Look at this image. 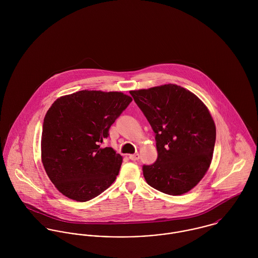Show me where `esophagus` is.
<instances>
[{
    "label": "esophagus",
    "mask_w": 258,
    "mask_h": 258,
    "mask_svg": "<svg viewBox=\"0 0 258 258\" xmlns=\"http://www.w3.org/2000/svg\"><path fill=\"white\" fill-rule=\"evenodd\" d=\"M129 159L132 161H137L139 160V154H133V155H129Z\"/></svg>",
    "instance_id": "esophagus-1"
}]
</instances>
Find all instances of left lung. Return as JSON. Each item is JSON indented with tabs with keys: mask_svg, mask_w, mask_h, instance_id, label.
Wrapping results in <instances>:
<instances>
[{
	"mask_svg": "<svg viewBox=\"0 0 258 258\" xmlns=\"http://www.w3.org/2000/svg\"><path fill=\"white\" fill-rule=\"evenodd\" d=\"M156 134L157 161L143 166L148 184L171 195L187 192L208 172L216 143V124L205 103L177 84L131 90Z\"/></svg>",
	"mask_w": 258,
	"mask_h": 258,
	"instance_id": "left-lung-1",
	"label": "left lung"
}]
</instances>
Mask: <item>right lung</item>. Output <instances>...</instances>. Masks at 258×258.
Segmentation results:
<instances>
[{"label": "right lung", "mask_w": 258, "mask_h": 258, "mask_svg": "<svg viewBox=\"0 0 258 258\" xmlns=\"http://www.w3.org/2000/svg\"><path fill=\"white\" fill-rule=\"evenodd\" d=\"M131 101L118 91L81 90L51 104L43 119L41 162L63 196L87 202L114 183L123 158L100 144Z\"/></svg>", "instance_id": "right-lung-1"}]
</instances>
